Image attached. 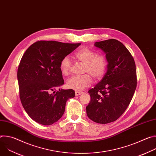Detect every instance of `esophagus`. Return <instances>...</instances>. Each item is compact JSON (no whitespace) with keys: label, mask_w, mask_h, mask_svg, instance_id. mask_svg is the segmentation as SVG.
<instances>
[{"label":"esophagus","mask_w":156,"mask_h":156,"mask_svg":"<svg viewBox=\"0 0 156 156\" xmlns=\"http://www.w3.org/2000/svg\"><path fill=\"white\" fill-rule=\"evenodd\" d=\"M83 93V92H80V91H76L75 92V95L76 96H78V95H80Z\"/></svg>","instance_id":"esophagus-1"}]
</instances>
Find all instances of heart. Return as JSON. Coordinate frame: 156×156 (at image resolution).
<instances>
[{"instance_id": "obj_1", "label": "heart", "mask_w": 156, "mask_h": 156, "mask_svg": "<svg viewBox=\"0 0 156 156\" xmlns=\"http://www.w3.org/2000/svg\"><path fill=\"white\" fill-rule=\"evenodd\" d=\"M75 57L84 64L83 76H73L66 81V86L70 89L81 91L90 86L93 81L92 76L96 80L101 79L107 69V59L104 55L96 54L89 48H84L75 54ZM71 67V61L68 56L64 57L60 61V68L63 75H67Z\"/></svg>"}]
</instances>
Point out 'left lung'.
Wrapping results in <instances>:
<instances>
[{
	"label": "left lung",
	"mask_w": 156,
	"mask_h": 156,
	"mask_svg": "<svg viewBox=\"0 0 156 156\" xmlns=\"http://www.w3.org/2000/svg\"><path fill=\"white\" fill-rule=\"evenodd\" d=\"M108 62L103 78L88 91L91 101L86 107L89 119L106 124L117 120L128 107L136 88L134 58L123 44L114 39L96 42Z\"/></svg>",
	"instance_id": "obj_1"
}]
</instances>
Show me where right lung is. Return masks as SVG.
Returning a JSON list of instances; mask_svg holds the SVG:
<instances>
[{"mask_svg":"<svg viewBox=\"0 0 156 156\" xmlns=\"http://www.w3.org/2000/svg\"><path fill=\"white\" fill-rule=\"evenodd\" d=\"M80 43L39 41L22 57L17 72L20 98L28 115L37 123L50 125L63 115L66 101L75 97L74 90L56 87L64 84L61 60Z\"/></svg>","mask_w":156,"mask_h":156,"instance_id":"right-lung-1","label":"right lung"}]
</instances>
